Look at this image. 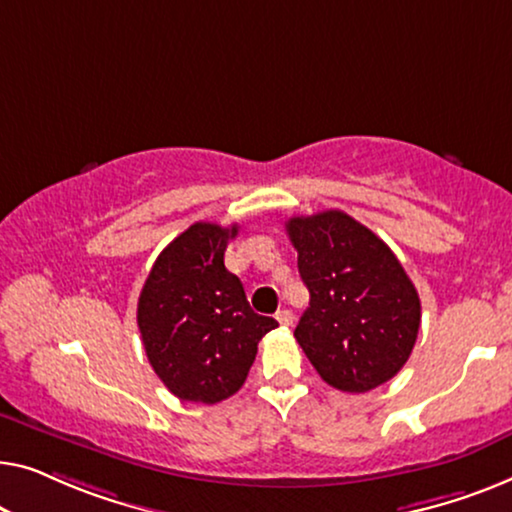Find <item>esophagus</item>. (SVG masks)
Segmentation results:
<instances>
[{
  "mask_svg": "<svg viewBox=\"0 0 512 512\" xmlns=\"http://www.w3.org/2000/svg\"><path fill=\"white\" fill-rule=\"evenodd\" d=\"M276 320H278L283 327H290L292 322H294V315H292V311H287V308H283V311L276 313Z\"/></svg>",
  "mask_w": 512,
  "mask_h": 512,
  "instance_id": "esophagus-1",
  "label": "esophagus"
}]
</instances>
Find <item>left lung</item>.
Listing matches in <instances>:
<instances>
[{
    "instance_id": "obj_1",
    "label": "left lung",
    "mask_w": 512,
    "mask_h": 512,
    "mask_svg": "<svg viewBox=\"0 0 512 512\" xmlns=\"http://www.w3.org/2000/svg\"><path fill=\"white\" fill-rule=\"evenodd\" d=\"M311 306L294 338L327 385L369 392L397 376L420 329V297L397 255L343 211L287 220Z\"/></svg>"
}]
</instances>
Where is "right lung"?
<instances>
[{
	"label": "right lung",
	"instance_id": "add662e5",
	"mask_svg": "<svg viewBox=\"0 0 512 512\" xmlns=\"http://www.w3.org/2000/svg\"><path fill=\"white\" fill-rule=\"evenodd\" d=\"M239 225L194 222L150 269L136 322L157 378L181 401L218 403L246 383L257 343L278 322L250 308L241 280L225 269Z\"/></svg>",
	"mask_w": 512,
	"mask_h": 512
}]
</instances>
